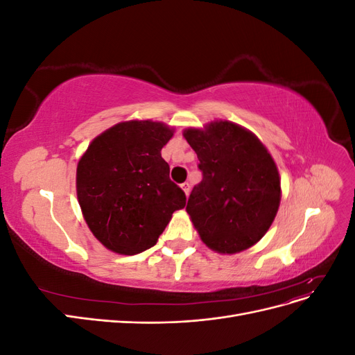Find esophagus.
Segmentation results:
<instances>
[{
	"label": "esophagus",
	"mask_w": 355,
	"mask_h": 355,
	"mask_svg": "<svg viewBox=\"0 0 355 355\" xmlns=\"http://www.w3.org/2000/svg\"><path fill=\"white\" fill-rule=\"evenodd\" d=\"M180 187H182V189H184L185 194L188 196V194H189V191H191V185H189V182H184V184H182Z\"/></svg>",
	"instance_id": "esophagus-1"
}]
</instances>
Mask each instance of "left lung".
<instances>
[{
  "label": "left lung",
  "instance_id": "1",
  "mask_svg": "<svg viewBox=\"0 0 355 355\" xmlns=\"http://www.w3.org/2000/svg\"><path fill=\"white\" fill-rule=\"evenodd\" d=\"M184 136L202 173L187 204L201 240L219 253L249 249L270 230L280 206L272 157L253 133L230 121L188 128Z\"/></svg>",
  "mask_w": 355,
  "mask_h": 355
}]
</instances>
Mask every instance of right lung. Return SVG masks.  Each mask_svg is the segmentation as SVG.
I'll list each match as a JSON object with an SVG mask.
<instances>
[{
	"mask_svg": "<svg viewBox=\"0 0 355 355\" xmlns=\"http://www.w3.org/2000/svg\"><path fill=\"white\" fill-rule=\"evenodd\" d=\"M173 132L161 123L125 121L98 136L77 167V196L90 231L106 249L136 254L151 249L185 192L161 157Z\"/></svg>",
	"mask_w": 355,
	"mask_h": 355,
	"instance_id": "obj_1",
	"label": "right lung"
}]
</instances>
